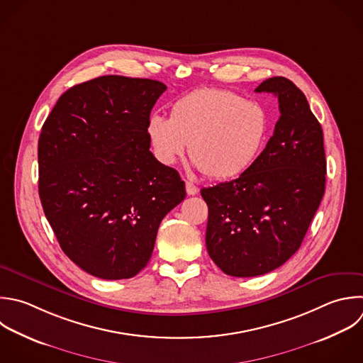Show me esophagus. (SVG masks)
Wrapping results in <instances>:
<instances>
[{"mask_svg":"<svg viewBox=\"0 0 363 363\" xmlns=\"http://www.w3.org/2000/svg\"><path fill=\"white\" fill-rule=\"evenodd\" d=\"M186 191H187L189 196H194V194H197L199 189H197V186L193 184L191 182H186Z\"/></svg>","mask_w":363,"mask_h":363,"instance_id":"1","label":"esophagus"}]
</instances>
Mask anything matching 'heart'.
<instances>
[{
  "label": "heart",
  "mask_w": 363,
  "mask_h": 363,
  "mask_svg": "<svg viewBox=\"0 0 363 363\" xmlns=\"http://www.w3.org/2000/svg\"><path fill=\"white\" fill-rule=\"evenodd\" d=\"M267 108L221 88H200L170 106V119L152 113L146 136L164 166L180 160L189 145L191 162L213 180H228L248 170L265 146Z\"/></svg>",
  "instance_id": "heart-1"
}]
</instances>
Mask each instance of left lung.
<instances>
[{
  "label": "left lung",
  "instance_id": "obj_1",
  "mask_svg": "<svg viewBox=\"0 0 363 363\" xmlns=\"http://www.w3.org/2000/svg\"><path fill=\"white\" fill-rule=\"evenodd\" d=\"M255 92L274 94L281 116L265 149L240 177L203 189L208 206L206 245L233 277H257L288 261L325 193L323 133L301 89L284 77Z\"/></svg>",
  "mask_w": 363,
  "mask_h": 363
}]
</instances>
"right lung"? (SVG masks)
Instances as JSON below:
<instances>
[{"mask_svg": "<svg viewBox=\"0 0 363 363\" xmlns=\"http://www.w3.org/2000/svg\"><path fill=\"white\" fill-rule=\"evenodd\" d=\"M167 86L99 77L68 89L38 140L40 199L62 251L102 279L149 262L163 217L186 197L179 173L149 150L146 122Z\"/></svg>", "mask_w": 363, "mask_h": 363, "instance_id": "obj_1", "label": "right lung"}]
</instances>
